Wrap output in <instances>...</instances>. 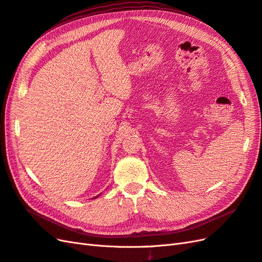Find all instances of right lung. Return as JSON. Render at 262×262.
<instances>
[{
	"label": "right lung",
	"mask_w": 262,
	"mask_h": 262,
	"mask_svg": "<svg viewBox=\"0 0 262 262\" xmlns=\"http://www.w3.org/2000/svg\"><path fill=\"white\" fill-rule=\"evenodd\" d=\"M98 196H100V195H98ZM98 196H95V198H93V199H96V198H98Z\"/></svg>",
	"instance_id": "right-lung-1"
}]
</instances>
